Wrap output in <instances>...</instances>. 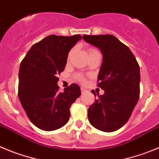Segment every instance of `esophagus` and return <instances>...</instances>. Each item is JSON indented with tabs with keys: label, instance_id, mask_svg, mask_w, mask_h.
Instances as JSON below:
<instances>
[{
	"label": "esophagus",
	"instance_id": "1",
	"mask_svg": "<svg viewBox=\"0 0 159 159\" xmlns=\"http://www.w3.org/2000/svg\"><path fill=\"white\" fill-rule=\"evenodd\" d=\"M80 90H81V93H86V92L87 91V90H86L85 88H84V87H81V88H80Z\"/></svg>",
	"mask_w": 159,
	"mask_h": 159
}]
</instances>
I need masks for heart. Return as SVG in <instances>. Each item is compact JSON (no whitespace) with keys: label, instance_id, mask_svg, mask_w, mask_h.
<instances>
[{"label":"heart","instance_id":"heart-1","mask_svg":"<svg viewBox=\"0 0 159 159\" xmlns=\"http://www.w3.org/2000/svg\"><path fill=\"white\" fill-rule=\"evenodd\" d=\"M94 51H97V50H95V49H90V51H89V53L94 52ZM72 51H71L70 54H69V55L72 54ZM75 79H76L78 81H80V82H82V83L85 82V80H86L85 76H84V75H81V74H78V75H75Z\"/></svg>","mask_w":159,"mask_h":159}]
</instances>
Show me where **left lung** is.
Listing matches in <instances>:
<instances>
[{
  "instance_id": "left-lung-1",
  "label": "left lung",
  "mask_w": 159,
  "mask_h": 159,
  "mask_svg": "<svg viewBox=\"0 0 159 159\" xmlns=\"http://www.w3.org/2000/svg\"><path fill=\"white\" fill-rule=\"evenodd\" d=\"M84 40L103 54L98 86L105 90L98 94L88 108V119L93 127L113 132L127 122L140 97V66L127 46L116 37L84 35ZM92 93L97 96L94 90Z\"/></svg>"
}]
</instances>
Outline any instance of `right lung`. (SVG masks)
<instances>
[{
    "instance_id": "obj_1",
    "label": "right lung",
    "mask_w": 159,
    "mask_h": 159,
    "mask_svg": "<svg viewBox=\"0 0 159 159\" xmlns=\"http://www.w3.org/2000/svg\"><path fill=\"white\" fill-rule=\"evenodd\" d=\"M80 35H50L33 44L20 64L18 94L30 120L42 130L62 127L70 116L69 108L80 96L72 84L58 91V74L64 71L69 51Z\"/></svg>"
}]
</instances>
